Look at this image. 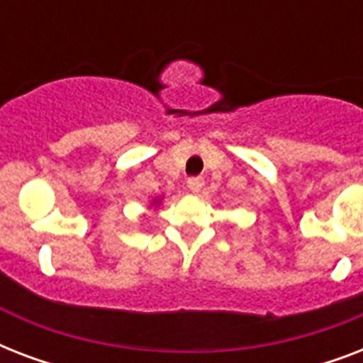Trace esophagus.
I'll return each mask as SVG.
<instances>
[{
    "mask_svg": "<svg viewBox=\"0 0 363 363\" xmlns=\"http://www.w3.org/2000/svg\"><path fill=\"white\" fill-rule=\"evenodd\" d=\"M188 188H190V190H192V192H201V188H203V184H205V179L203 177H190V179H188Z\"/></svg>",
    "mask_w": 363,
    "mask_h": 363,
    "instance_id": "34e87169",
    "label": "esophagus"
}]
</instances>
